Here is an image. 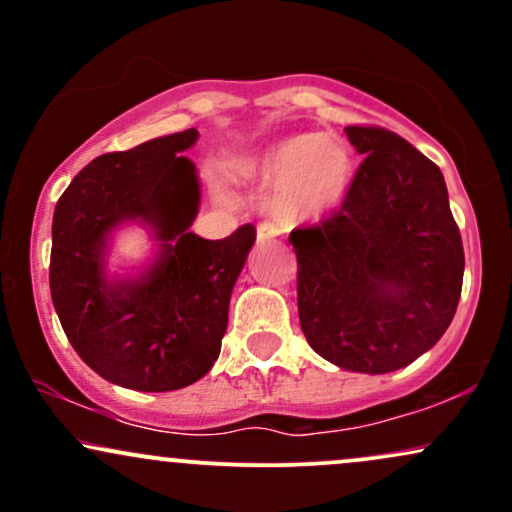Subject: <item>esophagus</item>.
<instances>
[{"label": "esophagus", "mask_w": 512, "mask_h": 512, "mask_svg": "<svg viewBox=\"0 0 512 512\" xmlns=\"http://www.w3.org/2000/svg\"><path fill=\"white\" fill-rule=\"evenodd\" d=\"M279 238V228L274 223H260L257 226V243H274Z\"/></svg>", "instance_id": "obj_1"}]
</instances>
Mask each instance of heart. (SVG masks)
Masks as SVG:
<instances>
[{
	"instance_id": "heart-1",
	"label": "heart",
	"mask_w": 512,
	"mask_h": 512,
	"mask_svg": "<svg viewBox=\"0 0 512 512\" xmlns=\"http://www.w3.org/2000/svg\"><path fill=\"white\" fill-rule=\"evenodd\" d=\"M238 180L269 187V209L286 223L327 216L354 182V156L334 134H293L233 168Z\"/></svg>"
}]
</instances>
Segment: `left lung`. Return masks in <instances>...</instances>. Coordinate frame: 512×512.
<instances>
[{
	"mask_svg": "<svg viewBox=\"0 0 512 512\" xmlns=\"http://www.w3.org/2000/svg\"><path fill=\"white\" fill-rule=\"evenodd\" d=\"M363 154L342 209L298 228V317L315 354L392 373L433 349L455 317L464 250L440 168L407 139L346 127Z\"/></svg>",
	"mask_w": 512,
	"mask_h": 512,
	"instance_id": "obj_1",
	"label": "left lung"
}]
</instances>
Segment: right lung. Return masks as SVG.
Masks as SVG:
<instances>
[{"instance_id": "right-lung-1", "label": "right lung", "mask_w": 512, "mask_h": 512, "mask_svg": "<svg viewBox=\"0 0 512 512\" xmlns=\"http://www.w3.org/2000/svg\"><path fill=\"white\" fill-rule=\"evenodd\" d=\"M197 139L185 129L93 158L52 216L50 293L62 330L88 368L127 390H180L209 373L255 243L250 223L221 240L190 231L202 185L182 151ZM132 225L152 248L144 261L113 265L114 240Z\"/></svg>"}]
</instances>
